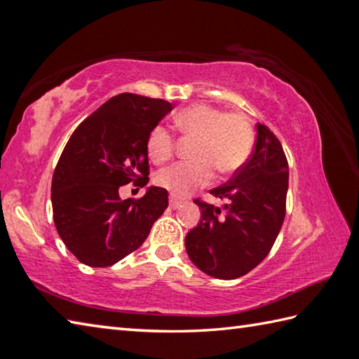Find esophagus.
<instances>
[{
    "label": "esophagus",
    "instance_id": "34e87169",
    "mask_svg": "<svg viewBox=\"0 0 359 359\" xmlns=\"http://www.w3.org/2000/svg\"><path fill=\"white\" fill-rule=\"evenodd\" d=\"M182 204H185V202L182 201V199L175 198V196H171V198H169V207H171V208H179Z\"/></svg>",
    "mask_w": 359,
    "mask_h": 359
}]
</instances>
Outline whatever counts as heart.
<instances>
[{
  "label": "heart",
  "instance_id": "1",
  "mask_svg": "<svg viewBox=\"0 0 359 359\" xmlns=\"http://www.w3.org/2000/svg\"><path fill=\"white\" fill-rule=\"evenodd\" d=\"M174 126L184 138H194L190 151L194 161L166 168L157 175V184L177 196L208 184L215 171L221 177L233 174L251 154L252 128L243 114L198 103L175 114ZM175 151L177 141L172 133L163 126L154 127L147 138L149 158L163 165Z\"/></svg>",
  "mask_w": 359,
  "mask_h": 359
}]
</instances>
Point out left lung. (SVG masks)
<instances>
[{"mask_svg": "<svg viewBox=\"0 0 359 359\" xmlns=\"http://www.w3.org/2000/svg\"><path fill=\"white\" fill-rule=\"evenodd\" d=\"M254 151L231 180L210 190L223 208L194 199L198 226L187 233L191 262L205 275L236 279L269 256L285 217L289 165L269 127L257 123Z\"/></svg>", "mask_w": 359, "mask_h": 359, "instance_id": "left-lung-1", "label": "left lung"}]
</instances>
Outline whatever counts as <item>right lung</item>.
<instances>
[{"label":"right lung","mask_w":359,"mask_h":359,"mask_svg":"<svg viewBox=\"0 0 359 359\" xmlns=\"http://www.w3.org/2000/svg\"><path fill=\"white\" fill-rule=\"evenodd\" d=\"M174 107L161 99L119 94L72 133L51 182L56 231L81 264L109 266L144 243L168 207V191L149 187L140 199L119 188L149 182L147 138Z\"/></svg>","instance_id":"add662e5"}]
</instances>
